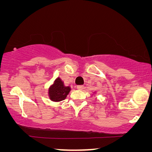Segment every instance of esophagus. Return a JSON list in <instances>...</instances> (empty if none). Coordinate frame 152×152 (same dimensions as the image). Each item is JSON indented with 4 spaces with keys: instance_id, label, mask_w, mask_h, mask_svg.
<instances>
[{
    "instance_id": "1",
    "label": "esophagus",
    "mask_w": 152,
    "mask_h": 152,
    "mask_svg": "<svg viewBox=\"0 0 152 152\" xmlns=\"http://www.w3.org/2000/svg\"><path fill=\"white\" fill-rule=\"evenodd\" d=\"M77 89H79V90H82L84 89V86L83 85H78L77 86Z\"/></svg>"
}]
</instances>
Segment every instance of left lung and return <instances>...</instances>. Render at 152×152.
I'll list each match as a JSON object with an SVG mask.
<instances>
[{
    "label": "left lung",
    "mask_w": 152,
    "mask_h": 152,
    "mask_svg": "<svg viewBox=\"0 0 152 152\" xmlns=\"http://www.w3.org/2000/svg\"><path fill=\"white\" fill-rule=\"evenodd\" d=\"M94 93H96V91H95V92H94Z\"/></svg>",
    "instance_id": "8db88e82"
}]
</instances>
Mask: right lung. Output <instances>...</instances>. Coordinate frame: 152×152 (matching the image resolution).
<instances>
[{
  "mask_svg": "<svg viewBox=\"0 0 152 152\" xmlns=\"http://www.w3.org/2000/svg\"><path fill=\"white\" fill-rule=\"evenodd\" d=\"M70 90V87L65 86L61 78L57 77L48 88V98L54 102H61L65 99Z\"/></svg>",
  "mask_w": 152,
  "mask_h": 152,
  "instance_id": "obj_1",
  "label": "right lung"
}]
</instances>
